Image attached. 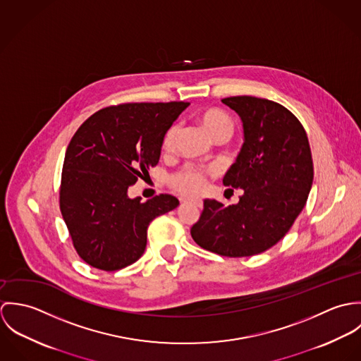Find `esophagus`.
Listing matches in <instances>:
<instances>
[{
    "instance_id": "esophagus-1",
    "label": "esophagus",
    "mask_w": 361,
    "mask_h": 361,
    "mask_svg": "<svg viewBox=\"0 0 361 361\" xmlns=\"http://www.w3.org/2000/svg\"><path fill=\"white\" fill-rule=\"evenodd\" d=\"M183 202H185V203H186V202H189V203H192V204H195V206L197 207H202V204H203V203H202V200H199V199H185Z\"/></svg>"
}]
</instances>
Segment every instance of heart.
I'll return each instance as SVG.
<instances>
[{"label": "heart", "mask_w": 361, "mask_h": 361, "mask_svg": "<svg viewBox=\"0 0 361 361\" xmlns=\"http://www.w3.org/2000/svg\"><path fill=\"white\" fill-rule=\"evenodd\" d=\"M195 119L214 142H225L233 132V122L231 116L225 111L215 106L200 109L195 115ZM176 135L178 130L175 126H171L165 132L161 143L162 152L165 154H169L173 150ZM206 176V171L195 166H186L182 171L173 173L169 179V183L175 190L182 195H197L204 188Z\"/></svg>", "instance_id": "obj_1"}]
</instances>
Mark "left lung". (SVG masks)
Instances as JSON below:
<instances>
[{
  "instance_id": "left-lung-1",
  "label": "left lung",
  "mask_w": 361,
  "mask_h": 361,
  "mask_svg": "<svg viewBox=\"0 0 361 361\" xmlns=\"http://www.w3.org/2000/svg\"><path fill=\"white\" fill-rule=\"evenodd\" d=\"M242 121L243 145L224 176L226 190L242 189L238 204L204 200L193 240L226 257H249L276 245L306 206L314 168L299 119L281 104L252 96L224 99ZM233 192V190H232Z\"/></svg>"
}]
</instances>
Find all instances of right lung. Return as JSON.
<instances>
[{"label": "right lung", "instance_id": "add662e5", "mask_svg": "<svg viewBox=\"0 0 361 361\" xmlns=\"http://www.w3.org/2000/svg\"><path fill=\"white\" fill-rule=\"evenodd\" d=\"M189 103L106 106L73 135L63 159L59 207L78 255L116 271L143 256L155 216L179 206L171 195L142 203L128 190L158 164L165 132Z\"/></svg>", "mask_w": 361, "mask_h": 361}]
</instances>
